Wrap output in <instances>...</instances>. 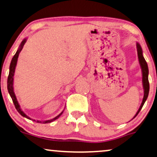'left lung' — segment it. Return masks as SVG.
<instances>
[{
    "mask_svg": "<svg viewBox=\"0 0 157 157\" xmlns=\"http://www.w3.org/2000/svg\"><path fill=\"white\" fill-rule=\"evenodd\" d=\"M136 48H137V55H138V58L139 62H140L141 69H142V85L143 88H144V98H143L142 102L141 104L140 108H139L137 112H136L135 116L134 117V118L137 115L139 112H140V110L142 109V108L144 105V102L147 100L149 95V79H148V75H149V69H148V65L147 62H146L144 56H143V52L140 43H136ZM133 118V119H134Z\"/></svg>",
    "mask_w": 157,
    "mask_h": 157,
    "instance_id": "8db88e82",
    "label": "left lung"
}]
</instances>
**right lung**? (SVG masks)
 <instances>
[{
    "instance_id": "obj_1",
    "label": "right lung",
    "mask_w": 157,
    "mask_h": 157,
    "mask_svg": "<svg viewBox=\"0 0 157 157\" xmlns=\"http://www.w3.org/2000/svg\"><path fill=\"white\" fill-rule=\"evenodd\" d=\"M26 41H27V38H25L23 40V41L21 42V45H20L18 49H17L16 53L15 54V56H13V57L12 58V60H11V63H10V68H9V75H8V82H7V85H8V91L9 92L10 94V98H12V100L13 101V104H14L15 107V109H17V111L19 112L20 114H21V115H22L24 117L28 119V120H33V121H35L36 122H38V123H42V124H47V123H50V122H52L55 121L56 120H57V118L59 117V116L61 115L62 114H63V111L61 112L60 114H58L57 117H56L53 118V119H51V120H44V121H40V120H33V119H31L29 117L26 115V114L24 113V112L23 110L21 109V106H20L18 101H17V100L16 98V96H15V92H14V89H13V77H14V74H15V67H16V65H17V58H18V56H19V54L21 51L23 49L24 45H25V43H26Z\"/></svg>"
}]
</instances>
